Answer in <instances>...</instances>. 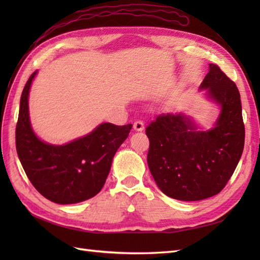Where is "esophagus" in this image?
<instances>
[{"label": "esophagus", "mask_w": 260, "mask_h": 260, "mask_svg": "<svg viewBox=\"0 0 260 260\" xmlns=\"http://www.w3.org/2000/svg\"><path fill=\"white\" fill-rule=\"evenodd\" d=\"M134 129L136 132H142L144 129V123H143L142 120H136L134 123Z\"/></svg>", "instance_id": "esophagus-1"}]
</instances>
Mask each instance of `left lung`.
Listing matches in <instances>:
<instances>
[{"instance_id": "1", "label": "left lung", "mask_w": 260, "mask_h": 260, "mask_svg": "<svg viewBox=\"0 0 260 260\" xmlns=\"http://www.w3.org/2000/svg\"><path fill=\"white\" fill-rule=\"evenodd\" d=\"M220 108L213 127L200 129L183 113L157 116L146 127L150 140L147 164L164 194L181 201H199L221 191L234 174L245 145L240 93L217 64L200 85Z\"/></svg>"}]
</instances>
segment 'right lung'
Returning a JSON list of instances; mask_svg holds the SVG:
<instances>
[{
    "label": "right lung",
    "instance_id": "right-lung-1",
    "mask_svg": "<svg viewBox=\"0 0 260 260\" xmlns=\"http://www.w3.org/2000/svg\"><path fill=\"white\" fill-rule=\"evenodd\" d=\"M35 71L23 88L15 145L24 172L38 192L54 203L73 204L88 200L102 190L115 153L133 125L102 123L95 129L63 145L41 141L33 132L29 116V92Z\"/></svg>",
    "mask_w": 260,
    "mask_h": 260
}]
</instances>
